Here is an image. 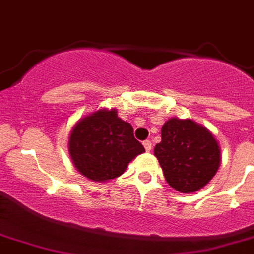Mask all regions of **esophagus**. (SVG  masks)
I'll return each mask as SVG.
<instances>
[{"mask_svg": "<svg viewBox=\"0 0 254 254\" xmlns=\"http://www.w3.org/2000/svg\"><path fill=\"white\" fill-rule=\"evenodd\" d=\"M143 147H145V150H146V151L151 150V141H150V139H146V141H143Z\"/></svg>", "mask_w": 254, "mask_h": 254, "instance_id": "esophagus-1", "label": "esophagus"}]
</instances>
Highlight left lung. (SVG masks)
Instances as JSON below:
<instances>
[{
	"mask_svg": "<svg viewBox=\"0 0 254 254\" xmlns=\"http://www.w3.org/2000/svg\"><path fill=\"white\" fill-rule=\"evenodd\" d=\"M161 137L154 155L174 190L195 192L215 177L220 167L221 150L207 127L190 119L173 117L163 124Z\"/></svg>",
	"mask_w": 254,
	"mask_h": 254,
	"instance_id": "1",
	"label": "left lung"
}]
</instances>
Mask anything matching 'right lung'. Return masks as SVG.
<instances>
[{"instance_id":"obj_1","label":"right lung","mask_w":254,"mask_h":254,"mask_svg":"<svg viewBox=\"0 0 254 254\" xmlns=\"http://www.w3.org/2000/svg\"><path fill=\"white\" fill-rule=\"evenodd\" d=\"M68 153L81 175L93 182H108L123 175L145 149L134 138L130 124L117 116V109L101 108L73 125Z\"/></svg>"}]
</instances>
